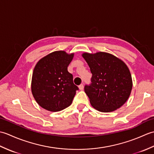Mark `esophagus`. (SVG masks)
<instances>
[{
	"mask_svg": "<svg viewBox=\"0 0 154 154\" xmlns=\"http://www.w3.org/2000/svg\"><path fill=\"white\" fill-rule=\"evenodd\" d=\"M79 89H80L81 91H83V89H84L83 85V84H81L79 86Z\"/></svg>",
	"mask_w": 154,
	"mask_h": 154,
	"instance_id": "34e87169",
	"label": "esophagus"
}]
</instances>
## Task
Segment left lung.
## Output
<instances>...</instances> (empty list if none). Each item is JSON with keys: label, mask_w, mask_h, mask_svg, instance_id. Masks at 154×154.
<instances>
[{"label": "left lung", "mask_w": 154, "mask_h": 154, "mask_svg": "<svg viewBox=\"0 0 154 154\" xmlns=\"http://www.w3.org/2000/svg\"><path fill=\"white\" fill-rule=\"evenodd\" d=\"M82 56L92 73L90 85L85 86V92L96 110L112 112L126 102L132 88L129 69L114 55L98 52L84 53Z\"/></svg>", "instance_id": "8db88e82"}]
</instances>
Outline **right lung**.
<instances>
[{
  "mask_svg": "<svg viewBox=\"0 0 154 154\" xmlns=\"http://www.w3.org/2000/svg\"><path fill=\"white\" fill-rule=\"evenodd\" d=\"M73 54L64 51L52 52L35 65L32 74V93L38 104L51 112L71 105L79 88L73 83V75L67 67Z\"/></svg>",
  "mask_w": 154,
  "mask_h": 154,
  "instance_id": "add662e5",
  "label": "right lung"
}]
</instances>
